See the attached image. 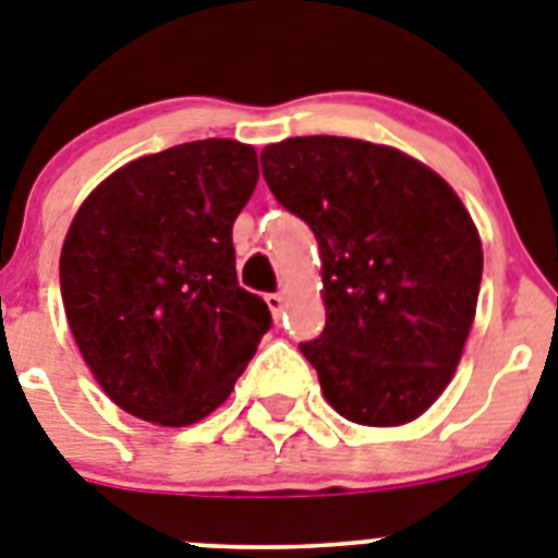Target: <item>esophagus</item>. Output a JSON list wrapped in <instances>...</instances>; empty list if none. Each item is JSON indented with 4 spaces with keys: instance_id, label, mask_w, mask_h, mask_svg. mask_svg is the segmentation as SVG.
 <instances>
[{
    "instance_id": "obj_1",
    "label": "esophagus",
    "mask_w": 558,
    "mask_h": 558,
    "mask_svg": "<svg viewBox=\"0 0 558 558\" xmlns=\"http://www.w3.org/2000/svg\"><path fill=\"white\" fill-rule=\"evenodd\" d=\"M267 305H269V311H272V316L275 319H278L280 314H283V294H267Z\"/></svg>"
}]
</instances>
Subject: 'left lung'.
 <instances>
[{
    "label": "left lung",
    "mask_w": 558,
    "mask_h": 558,
    "mask_svg": "<svg viewBox=\"0 0 558 558\" xmlns=\"http://www.w3.org/2000/svg\"><path fill=\"white\" fill-rule=\"evenodd\" d=\"M269 192L316 235L325 330L300 353L344 420L405 425L459 366L484 250L434 169L386 144L300 135L260 153Z\"/></svg>",
    "instance_id": "left-lung-1"
}]
</instances>
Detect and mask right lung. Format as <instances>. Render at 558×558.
Segmentation results:
<instances>
[{
  "label": "right lung",
  "instance_id": "add662e5",
  "mask_svg": "<svg viewBox=\"0 0 558 558\" xmlns=\"http://www.w3.org/2000/svg\"><path fill=\"white\" fill-rule=\"evenodd\" d=\"M258 183L250 144L205 138L130 160L60 250L69 328L119 409L183 428L230 398L272 325L235 280L233 222Z\"/></svg>",
  "mask_w": 558,
  "mask_h": 558
}]
</instances>
